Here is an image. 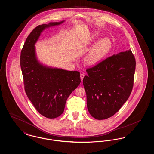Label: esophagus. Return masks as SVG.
Returning <instances> with one entry per match:
<instances>
[{
  "label": "esophagus",
  "instance_id": "obj_1",
  "mask_svg": "<svg viewBox=\"0 0 154 154\" xmlns=\"http://www.w3.org/2000/svg\"><path fill=\"white\" fill-rule=\"evenodd\" d=\"M84 74L81 73L80 74L81 80L82 81L83 79H84Z\"/></svg>",
  "mask_w": 154,
  "mask_h": 154
}]
</instances>
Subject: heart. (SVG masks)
<instances>
[{"label":"heart","mask_w":154,"mask_h":154,"mask_svg":"<svg viewBox=\"0 0 154 154\" xmlns=\"http://www.w3.org/2000/svg\"><path fill=\"white\" fill-rule=\"evenodd\" d=\"M93 40V38H92ZM111 43L109 38H104L98 42L89 52L85 58V62L89 65H94L100 61L109 52Z\"/></svg>","instance_id":"b5f03b06"}]
</instances>
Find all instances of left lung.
<instances>
[{
	"label": "left lung",
	"mask_w": 154,
	"mask_h": 154,
	"mask_svg": "<svg viewBox=\"0 0 154 154\" xmlns=\"http://www.w3.org/2000/svg\"><path fill=\"white\" fill-rule=\"evenodd\" d=\"M136 60L131 50L121 52L87 69L83 79L88 111L96 119L112 117L132 92Z\"/></svg>",
	"instance_id": "8db88e82"
}]
</instances>
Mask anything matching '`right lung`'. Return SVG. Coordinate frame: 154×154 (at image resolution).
I'll use <instances>...</instances> for the list:
<instances>
[{"label":"right lung","instance_id":"obj_1","mask_svg":"<svg viewBox=\"0 0 154 154\" xmlns=\"http://www.w3.org/2000/svg\"><path fill=\"white\" fill-rule=\"evenodd\" d=\"M64 22L38 25L23 46L20 65L26 94L37 111L48 118L60 116L67 99L80 84V72L44 66L37 60L35 44L45 28Z\"/></svg>","mask_w":154,"mask_h":154}]
</instances>
